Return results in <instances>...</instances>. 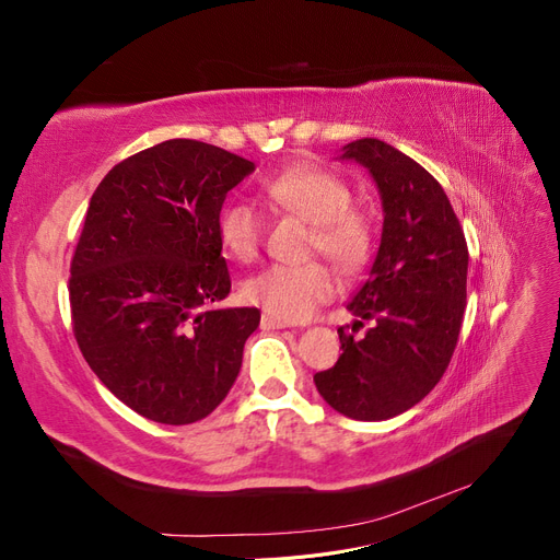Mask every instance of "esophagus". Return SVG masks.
I'll list each match as a JSON object with an SVG mask.
<instances>
[{"label":"esophagus","instance_id":"obj_1","mask_svg":"<svg viewBox=\"0 0 560 560\" xmlns=\"http://www.w3.org/2000/svg\"><path fill=\"white\" fill-rule=\"evenodd\" d=\"M284 327H290V322H282V319H276L270 315H261V329L270 331V329H284Z\"/></svg>","mask_w":560,"mask_h":560}]
</instances>
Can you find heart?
Listing matches in <instances>:
<instances>
[{
    "label": "heart",
    "mask_w": 560,
    "mask_h": 560,
    "mask_svg": "<svg viewBox=\"0 0 560 560\" xmlns=\"http://www.w3.org/2000/svg\"><path fill=\"white\" fill-rule=\"evenodd\" d=\"M268 206L296 214L313 224L311 252H322L343 273L360 270L374 249V233L366 217L354 212L350 186L317 165H294L264 186ZM219 241L238 261H252L259 254L264 219L247 202L233 200L219 210ZM336 292V278L325 261L296 266L273 264L243 284V299L264 315L282 322L308 319L317 306Z\"/></svg>",
    "instance_id": "heart-1"
}]
</instances>
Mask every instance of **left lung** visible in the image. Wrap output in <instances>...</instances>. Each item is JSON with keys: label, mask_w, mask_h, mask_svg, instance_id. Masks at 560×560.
<instances>
[{"label": "left lung", "mask_w": 560, "mask_h": 560, "mask_svg": "<svg viewBox=\"0 0 560 560\" xmlns=\"http://www.w3.org/2000/svg\"><path fill=\"white\" fill-rule=\"evenodd\" d=\"M343 159L366 167L383 200L376 261L348 303L354 327L364 319L374 327L362 338L338 329L343 354L313 381L338 413L387 420L428 397L448 369L467 306L469 252L448 196L425 167L374 138L346 144Z\"/></svg>", "instance_id": "left-lung-1"}]
</instances>
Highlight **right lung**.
I'll list each match as a JSON object with an SVG mask.
<instances>
[{
  "label": "right lung",
  "instance_id": "right-lung-1",
  "mask_svg": "<svg viewBox=\"0 0 560 560\" xmlns=\"http://www.w3.org/2000/svg\"><path fill=\"white\" fill-rule=\"evenodd\" d=\"M254 163L165 140L97 184L70 266L72 329L112 393L163 425H189L229 395L257 308H208L231 292L217 217Z\"/></svg>",
  "mask_w": 560,
  "mask_h": 560
}]
</instances>
